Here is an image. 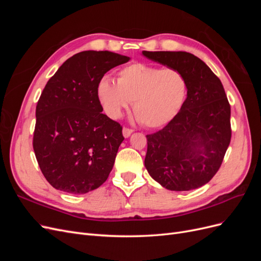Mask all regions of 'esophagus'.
<instances>
[{
    "label": "esophagus",
    "mask_w": 261,
    "mask_h": 261,
    "mask_svg": "<svg viewBox=\"0 0 261 261\" xmlns=\"http://www.w3.org/2000/svg\"><path fill=\"white\" fill-rule=\"evenodd\" d=\"M132 133H133V129H130V128H128V127H124V128H123V136H124L125 138L129 137Z\"/></svg>",
    "instance_id": "esophagus-1"
}]
</instances>
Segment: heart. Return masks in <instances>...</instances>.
<instances>
[{
	"label": "heart",
	"instance_id": "heart-1",
	"mask_svg": "<svg viewBox=\"0 0 261 261\" xmlns=\"http://www.w3.org/2000/svg\"><path fill=\"white\" fill-rule=\"evenodd\" d=\"M187 91V78L179 69L145 63L121 68L116 83L105 77L98 85L99 100L109 116L121 117L134 101L138 121L149 128L170 123L183 108Z\"/></svg>",
	"mask_w": 261,
	"mask_h": 261
}]
</instances>
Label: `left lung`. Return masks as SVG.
Wrapping results in <instances>:
<instances>
[{"label": "left lung", "instance_id": "left-lung-1", "mask_svg": "<svg viewBox=\"0 0 261 261\" xmlns=\"http://www.w3.org/2000/svg\"><path fill=\"white\" fill-rule=\"evenodd\" d=\"M146 58L179 69L188 83L178 114L147 135L145 167L170 191L198 188L216 175L230 145L231 107L222 83L199 58L188 52L143 51Z\"/></svg>", "mask_w": 261, "mask_h": 261}]
</instances>
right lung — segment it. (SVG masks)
Segmentation results:
<instances>
[{
	"mask_svg": "<svg viewBox=\"0 0 261 261\" xmlns=\"http://www.w3.org/2000/svg\"><path fill=\"white\" fill-rule=\"evenodd\" d=\"M129 60L109 51L80 52L46 83L36 108L33 146L54 188L86 194L109 177L124 137L121 124L102 113L98 85L110 69Z\"/></svg>",
	"mask_w": 261,
	"mask_h": 261,
	"instance_id": "add662e5",
	"label": "right lung"
}]
</instances>
